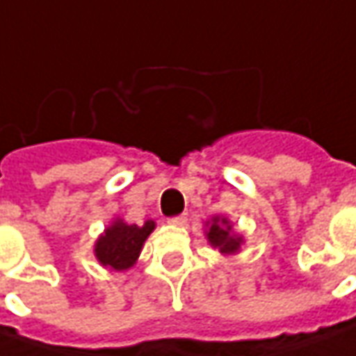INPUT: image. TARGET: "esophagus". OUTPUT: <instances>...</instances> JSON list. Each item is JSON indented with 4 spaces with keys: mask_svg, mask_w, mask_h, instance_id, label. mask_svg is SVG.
I'll return each instance as SVG.
<instances>
[{
    "mask_svg": "<svg viewBox=\"0 0 356 356\" xmlns=\"http://www.w3.org/2000/svg\"><path fill=\"white\" fill-rule=\"evenodd\" d=\"M171 224H175V226H183V224H187V214H177V216H171L169 218Z\"/></svg>",
    "mask_w": 356,
    "mask_h": 356,
    "instance_id": "esophagus-1",
    "label": "esophagus"
}]
</instances>
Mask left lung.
Masks as SVG:
<instances>
[{
    "instance_id": "left-lung-1",
    "label": "left lung",
    "mask_w": 356,
    "mask_h": 356,
    "mask_svg": "<svg viewBox=\"0 0 356 356\" xmlns=\"http://www.w3.org/2000/svg\"><path fill=\"white\" fill-rule=\"evenodd\" d=\"M209 241L214 248H218L222 253H234V251L239 249L241 238L232 234V228L228 226V220L214 218L212 224H210Z\"/></svg>"
}]
</instances>
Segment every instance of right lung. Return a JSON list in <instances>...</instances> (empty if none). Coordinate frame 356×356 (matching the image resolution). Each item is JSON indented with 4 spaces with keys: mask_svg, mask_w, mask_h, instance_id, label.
I'll use <instances>...</instances> for the list:
<instances>
[{
    "mask_svg": "<svg viewBox=\"0 0 356 356\" xmlns=\"http://www.w3.org/2000/svg\"><path fill=\"white\" fill-rule=\"evenodd\" d=\"M154 228H156V224L152 220H147L144 226L124 224L118 220L111 228L105 229V234L97 241V259L101 261V265L115 270H124L132 267L142 251L144 241Z\"/></svg>",
    "mask_w": 356,
    "mask_h": 356,
    "instance_id": "add662e5",
    "label": "right lung"
}]
</instances>
